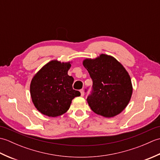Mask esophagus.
<instances>
[{"mask_svg": "<svg viewBox=\"0 0 160 160\" xmlns=\"http://www.w3.org/2000/svg\"><path fill=\"white\" fill-rule=\"evenodd\" d=\"M80 91V93H81V96H84V90L83 89H81Z\"/></svg>", "mask_w": 160, "mask_h": 160, "instance_id": "1", "label": "esophagus"}]
</instances>
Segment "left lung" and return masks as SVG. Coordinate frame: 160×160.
Listing matches in <instances>:
<instances>
[{
    "mask_svg": "<svg viewBox=\"0 0 160 160\" xmlns=\"http://www.w3.org/2000/svg\"><path fill=\"white\" fill-rule=\"evenodd\" d=\"M83 65L93 80V89L87 102L94 113L112 118L127 107L132 87L127 70L111 56L101 55L95 59H85Z\"/></svg>",
    "mask_w": 160,
    "mask_h": 160,
    "instance_id": "1",
    "label": "left lung"
}]
</instances>
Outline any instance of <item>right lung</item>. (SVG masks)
<instances>
[{
    "mask_svg": "<svg viewBox=\"0 0 160 160\" xmlns=\"http://www.w3.org/2000/svg\"><path fill=\"white\" fill-rule=\"evenodd\" d=\"M71 64L52 60L32 78L30 94L37 110L49 117H57L69 110L71 101L80 96L73 89V78L68 75Z\"/></svg>",
    "mask_w": 160,
    "mask_h": 160,
    "instance_id": "right-lung-1",
    "label": "right lung"
}]
</instances>
